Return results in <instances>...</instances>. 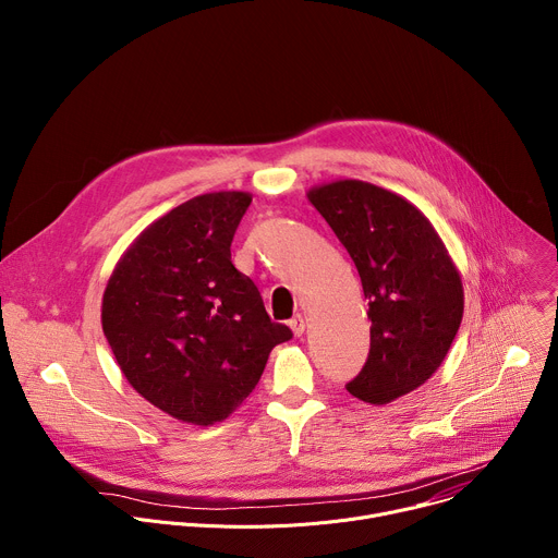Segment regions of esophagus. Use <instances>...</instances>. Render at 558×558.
Returning a JSON list of instances; mask_svg holds the SVG:
<instances>
[{
  "label": "esophagus",
  "mask_w": 558,
  "mask_h": 558,
  "mask_svg": "<svg viewBox=\"0 0 558 558\" xmlns=\"http://www.w3.org/2000/svg\"><path fill=\"white\" fill-rule=\"evenodd\" d=\"M289 327H291L293 336H295V338H300V336L304 333V317H302V315H293L291 320H289Z\"/></svg>",
  "instance_id": "34e87169"
}]
</instances>
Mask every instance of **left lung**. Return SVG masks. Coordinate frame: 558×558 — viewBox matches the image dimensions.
Instances as JSON below:
<instances>
[{
    "label": "left lung",
    "instance_id": "8db88e82",
    "mask_svg": "<svg viewBox=\"0 0 558 558\" xmlns=\"http://www.w3.org/2000/svg\"><path fill=\"white\" fill-rule=\"evenodd\" d=\"M306 196L347 247L368 300L371 349L347 390L366 404H388L441 366L463 317L461 276L430 220L407 198L351 179Z\"/></svg>",
    "mask_w": 558,
    "mask_h": 558
}]
</instances>
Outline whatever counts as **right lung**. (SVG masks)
Masks as SVG:
<instances>
[{"instance_id":"1","label":"right lung","mask_w":558,"mask_h":558,"mask_svg":"<svg viewBox=\"0 0 558 558\" xmlns=\"http://www.w3.org/2000/svg\"><path fill=\"white\" fill-rule=\"evenodd\" d=\"M252 196L214 192L154 220L117 263L101 304L108 344L149 404L196 426L227 420L269 353L293 338L231 263Z\"/></svg>"}]
</instances>
